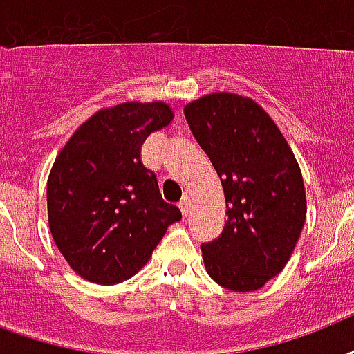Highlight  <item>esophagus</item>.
Instances as JSON below:
<instances>
[{
  "label": "esophagus",
  "instance_id": "esophagus-1",
  "mask_svg": "<svg viewBox=\"0 0 354 354\" xmlns=\"http://www.w3.org/2000/svg\"><path fill=\"white\" fill-rule=\"evenodd\" d=\"M179 208H180V212H183V216H188L190 214V208H192V201H190V197L186 196V197H183V201L179 203Z\"/></svg>",
  "mask_w": 354,
  "mask_h": 354
}]
</instances>
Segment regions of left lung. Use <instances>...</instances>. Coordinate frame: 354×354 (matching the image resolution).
<instances>
[{
    "label": "left lung",
    "instance_id": "1",
    "mask_svg": "<svg viewBox=\"0 0 354 354\" xmlns=\"http://www.w3.org/2000/svg\"><path fill=\"white\" fill-rule=\"evenodd\" d=\"M185 118L227 203L221 234L201 243L205 268L223 288H262L288 262L305 225L299 164L275 122L249 97L203 95L185 106Z\"/></svg>",
    "mask_w": 354,
    "mask_h": 354
}]
</instances>
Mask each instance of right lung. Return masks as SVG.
Listing matches in <instances>:
<instances>
[{"label": "right lung", "instance_id": "add662e5", "mask_svg": "<svg viewBox=\"0 0 354 354\" xmlns=\"http://www.w3.org/2000/svg\"><path fill=\"white\" fill-rule=\"evenodd\" d=\"M166 103L103 109L72 134L48 179L49 229L75 273L116 284L140 270L180 210L162 199L140 158L144 140L169 125Z\"/></svg>", "mask_w": 354, "mask_h": 354}]
</instances>
